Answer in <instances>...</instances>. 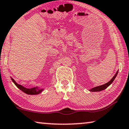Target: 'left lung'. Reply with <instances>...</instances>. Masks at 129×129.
Returning a JSON list of instances; mask_svg holds the SVG:
<instances>
[{
  "instance_id": "obj_1",
  "label": "left lung",
  "mask_w": 129,
  "mask_h": 129,
  "mask_svg": "<svg viewBox=\"0 0 129 129\" xmlns=\"http://www.w3.org/2000/svg\"><path fill=\"white\" fill-rule=\"evenodd\" d=\"M117 74H118V71H117L115 76H114V77L111 79V80L109 81L108 82H107L106 83H105V84L103 85H101V86H98L95 87V88H93L92 89H90L89 90L91 92H99V91H101V90L105 89L108 88V87L109 86L112 82H113L114 79H115L116 78V77Z\"/></svg>"
}]
</instances>
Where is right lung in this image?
Returning <instances> with one entry per match:
<instances>
[{
  "instance_id": "1",
  "label": "right lung",
  "mask_w": 129,
  "mask_h": 129,
  "mask_svg": "<svg viewBox=\"0 0 129 129\" xmlns=\"http://www.w3.org/2000/svg\"><path fill=\"white\" fill-rule=\"evenodd\" d=\"M11 79H12L13 82L15 84L16 86L18 88L20 89L21 91H23L24 93H26L27 94H28V95H37V94L40 93L41 92L43 91V89H39L38 88V87H36V88H26L25 87L23 86L22 85L18 84L17 82H16V81L14 80L11 77Z\"/></svg>"
}]
</instances>
